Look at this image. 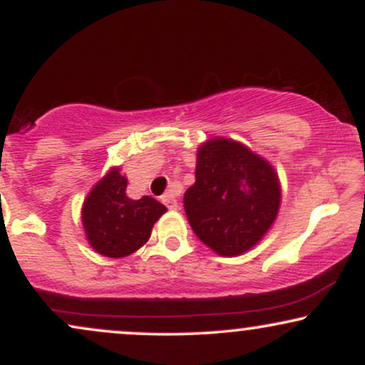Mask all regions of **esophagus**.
Masks as SVG:
<instances>
[{
    "label": "esophagus",
    "instance_id": "obj_1",
    "mask_svg": "<svg viewBox=\"0 0 365 365\" xmlns=\"http://www.w3.org/2000/svg\"><path fill=\"white\" fill-rule=\"evenodd\" d=\"M163 202L166 204V207L168 209H173V211H177V209H180V202H178V192L177 190H171L168 192V194L165 195V199H163Z\"/></svg>",
    "mask_w": 365,
    "mask_h": 365
}]
</instances>
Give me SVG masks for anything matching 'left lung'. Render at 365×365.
Segmentation results:
<instances>
[{"mask_svg":"<svg viewBox=\"0 0 365 365\" xmlns=\"http://www.w3.org/2000/svg\"><path fill=\"white\" fill-rule=\"evenodd\" d=\"M282 204V185L269 161L242 142L212 137L197 149L195 183L183 195L199 240L235 257L262 240Z\"/></svg>","mask_w":365,"mask_h":365,"instance_id":"8db88e82","label":"left lung"}]
</instances>
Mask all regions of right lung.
<instances>
[{
  "label": "right lung",
  "instance_id": "right-lung-1",
  "mask_svg": "<svg viewBox=\"0 0 365 365\" xmlns=\"http://www.w3.org/2000/svg\"><path fill=\"white\" fill-rule=\"evenodd\" d=\"M128 180L113 166L92 187L82 206V225L87 242L104 257H127L149 240L156 221L166 207L153 197L130 199Z\"/></svg>",
  "mask_w": 365,
  "mask_h": 365
}]
</instances>
